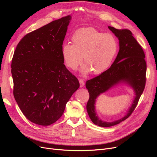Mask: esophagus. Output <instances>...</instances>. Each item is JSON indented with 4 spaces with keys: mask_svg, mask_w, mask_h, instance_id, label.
<instances>
[{
    "mask_svg": "<svg viewBox=\"0 0 157 157\" xmlns=\"http://www.w3.org/2000/svg\"><path fill=\"white\" fill-rule=\"evenodd\" d=\"M79 85H80V87L82 88L85 85V81L83 79H79Z\"/></svg>",
    "mask_w": 157,
    "mask_h": 157,
    "instance_id": "obj_1",
    "label": "esophagus"
}]
</instances>
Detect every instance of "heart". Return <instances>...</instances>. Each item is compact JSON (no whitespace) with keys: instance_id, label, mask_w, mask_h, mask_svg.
Returning <instances> with one entry per match:
<instances>
[{"instance_id":"b5f03b06","label":"heart","mask_w":157,"mask_h":157,"mask_svg":"<svg viewBox=\"0 0 157 157\" xmlns=\"http://www.w3.org/2000/svg\"><path fill=\"white\" fill-rule=\"evenodd\" d=\"M72 44L66 43L62 48L64 63L76 70L83 61L85 64L81 72L86 75L101 74L111 65L117 52V43L109 34H103L93 28H82L74 33Z\"/></svg>"}]
</instances>
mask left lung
<instances>
[{
	"label": "left lung",
	"instance_id": "left-lung-1",
	"mask_svg": "<svg viewBox=\"0 0 157 157\" xmlns=\"http://www.w3.org/2000/svg\"><path fill=\"white\" fill-rule=\"evenodd\" d=\"M119 40V52L116 59L107 71L86 82L90 94L86 110L90 118L95 125L102 127L116 125L128 118L132 113L141 96L146 83V63L141 46L127 29L118 30L108 27ZM120 84L133 88L135 96L130 108L123 117L112 122H105L98 117L95 109L98 97Z\"/></svg>",
	"mask_w": 157,
	"mask_h": 157
}]
</instances>
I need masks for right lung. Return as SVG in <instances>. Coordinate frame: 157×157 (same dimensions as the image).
<instances>
[{"label":"right lung","instance_id":"add662e5","mask_svg":"<svg viewBox=\"0 0 157 157\" xmlns=\"http://www.w3.org/2000/svg\"><path fill=\"white\" fill-rule=\"evenodd\" d=\"M70 15L52 21L25 36L11 63L13 94L25 117L37 125L56 121L79 87L65 67L62 48Z\"/></svg>","mask_w":157,"mask_h":157}]
</instances>
